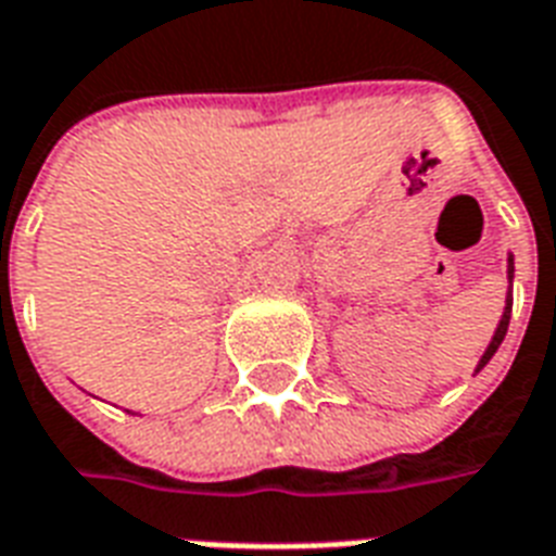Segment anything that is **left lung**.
<instances>
[{
	"label": "left lung",
	"mask_w": 556,
	"mask_h": 556,
	"mask_svg": "<svg viewBox=\"0 0 556 556\" xmlns=\"http://www.w3.org/2000/svg\"><path fill=\"white\" fill-rule=\"evenodd\" d=\"M507 278L514 281V257H507ZM510 304H514V299L507 295V304H505V313H502V321H498L496 333H493V342H490L488 351H484V356H481L479 365H476V374H479L481 368L490 363V359H493V354H496L498 345H502V339H505V333H507V325H510Z\"/></svg>",
	"instance_id": "1"
}]
</instances>
